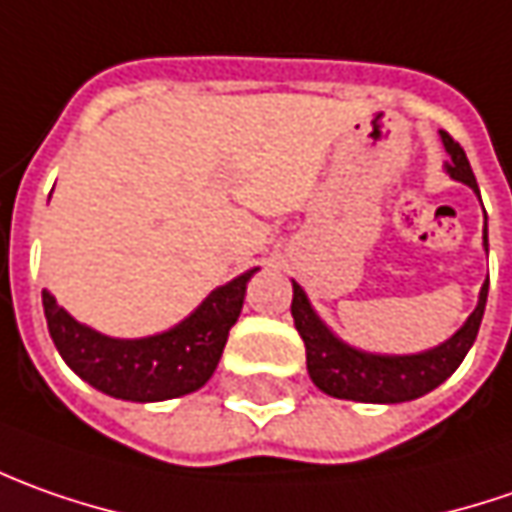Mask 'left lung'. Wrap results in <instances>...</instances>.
<instances>
[{"mask_svg": "<svg viewBox=\"0 0 512 512\" xmlns=\"http://www.w3.org/2000/svg\"><path fill=\"white\" fill-rule=\"evenodd\" d=\"M439 135H442V144L450 155V161L445 164L450 178L479 192L465 150L445 130ZM487 286H490V280H485V286L479 291V303L465 320V326L442 345L422 351V354H371V351H360L354 345L343 343L337 334H331V328L317 317V311L311 309L306 291L297 283H291V289H294L291 317H294V328L300 331V337L306 343V365H309L311 382L328 397L354 399V402L394 405V402L425 397L428 391L439 388L459 368V362L465 360V354L479 334L482 317H485Z\"/></svg>", "mask_w": 512, "mask_h": 512, "instance_id": "8db88e82", "label": "left lung"}]
</instances>
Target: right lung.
Here are the masks:
<instances>
[{
    "label": "right lung",
    "mask_w": 512,
    "mask_h": 512,
    "mask_svg": "<svg viewBox=\"0 0 512 512\" xmlns=\"http://www.w3.org/2000/svg\"><path fill=\"white\" fill-rule=\"evenodd\" d=\"M257 269L218 286L198 309L175 328L141 337L115 340L73 320L42 291L47 331L62 360L101 394L130 402H164L203 388L221 362L229 328L238 323L246 283Z\"/></svg>",
    "instance_id": "right-lung-1"
}]
</instances>
